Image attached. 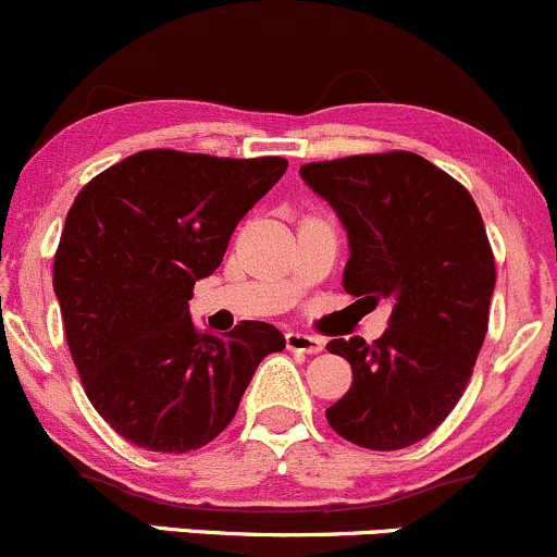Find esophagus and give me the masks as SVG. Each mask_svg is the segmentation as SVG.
Segmentation results:
<instances>
[{"mask_svg": "<svg viewBox=\"0 0 557 557\" xmlns=\"http://www.w3.org/2000/svg\"><path fill=\"white\" fill-rule=\"evenodd\" d=\"M285 344H288L290 352H304V355H318L325 349V342L320 336H309V333H296L290 331L285 336Z\"/></svg>", "mask_w": 557, "mask_h": 557, "instance_id": "esophagus-1", "label": "esophagus"}]
</instances>
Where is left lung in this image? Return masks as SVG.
Listing matches in <instances>:
<instances>
[{"instance_id": "left-lung-1", "label": "left lung", "mask_w": 557, "mask_h": 557, "mask_svg": "<svg viewBox=\"0 0 557 557\" xmlns=\"http://www.w3.org/2000/svg\"><path fill=\"white\" fill-rule=\"evenodd\" d=\"M347 230L344 290L392 304L382 338H333L352 386L325 411L349 443L397 450L454 411L472 376L496 285L494 253L470 191L411 151L301 165Z\"/></svg>"}]
</instances>
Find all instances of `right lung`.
Returning a JSON list of instances; mask_svg holds the SVG:
<instances>
[{"mask_svg": "<svg viewBox=\"0 0 557 557\" xmlns=\"http://www.w3.org/2000/svg\"><path fill=\"white\" fill-rule=\"evenodd\" d=\"M285 171L283 157L149 149L98 173L69 210L52 263L63 331L92 408L138 448L208 446L259 362L285 349L259 320L219 338L189 318L195 283Z\"/></svg>", "mask_w": 557, "mask_h": 557, "instance_id": "add662e5", "label": "right lung"}]
</instances>
